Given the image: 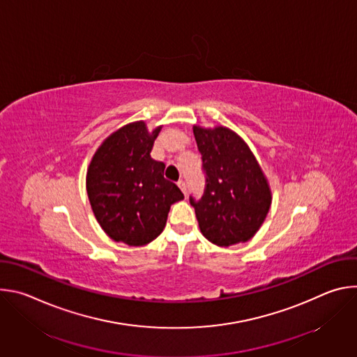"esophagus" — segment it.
<instances>
[{
	"label": "esophagus",
	"instance_id": "34e87169",
	"mask_svg": "<svg viewBox=\"0 0 357 357\" xmlns=\"http://www.w3.org/2000/svg\"><path fill=\"white\" fill-rule=\"evenodd\" d=\"M178 186H179V189L182 190V193L186 196V183H185L183 181H179V182H178Z\"/></svg>",
	"mask_w": 357,
	"mask_h": 357
}]
</instances>
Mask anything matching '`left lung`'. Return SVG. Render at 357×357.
Returning <instances> with one entry per match:
<instances>
[{
  "label": "left lung",
  "instance_id": "8db88e82",
  "mask_svg": "<svg viewBox=\"0 0 357 357\" xmlns=\"http://www.w3.org/2000/svg\"><path fill=\"white\" fill-rule=\"evenodd\" d=\"M206 176L203 196L189 197L202 234L229 247L259 231L271 206L267 178L248 145L226 127L193 126Z\"/></svg>",
  "mask_w": 357,
  "mask_h": 357
}]
</instances>
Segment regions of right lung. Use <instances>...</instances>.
<instances>
[{"label": "right lung", "instance_id": "1", "mask_svg": "<svg viewBox=\"0 0 357 357\" xmlns=\"http://www.w3.org/2000/svg\"><path fill=\"white\" fill-rule=\"evenodd\" d=\"M160 131L149 132L144 121L130 123L109 135L91 158L87 196L98 225L114 241L151 243L162 233L171 205L183 199L164 178L165 164L149 155Z\"/></svg>", "mask_w": 357, "mask_h": 357}]
</instances>
